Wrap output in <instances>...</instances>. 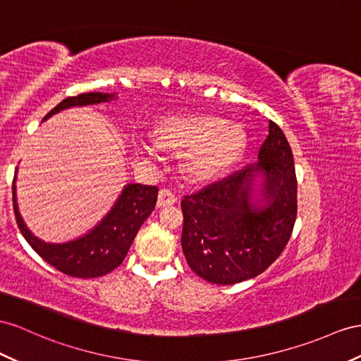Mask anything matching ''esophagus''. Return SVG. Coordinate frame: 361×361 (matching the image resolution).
Masks as SVG:
<instances>
[{
	"mask_svg": "<svg viewBox=\"0 0 361 361\" xmlns=\"http://www.w3.org/2000/svg\"><path fill=\"white\" fill-rule=\"evenodd\" d=\"M175 201H177V197H175V193L171 189L164 188V189H161L159 192V200H157V204H159L160 207H164V206L173 204Z\"/></svg>",
	"mask_w": 361,
	"mask_h": 361,
	"instance_id": "34e87169",
	"label": "esophagus"
}]
</instances>
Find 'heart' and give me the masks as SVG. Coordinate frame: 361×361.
I'll return each mask as SVG.
<instances>
[{
  "label": "heart",
  "instance_id": "heart-1",
  "mask_svg": "<svg viewBox=\"0 0 361 361\" xmlns=\"http://www.w3.org/2000/svg\"><path fill=\"white\" fill-rule=\"evenodd\" d=\"M159 147L183 154V169L193 180L215 177L232 164L241 154L245 135L236 125H227L215 116H186L166 118L154 129ZM145 151L155 155L154 146Z\"/></svg>",
  "mask_w": 361,
  "mask_h": 361
}]
</instances>
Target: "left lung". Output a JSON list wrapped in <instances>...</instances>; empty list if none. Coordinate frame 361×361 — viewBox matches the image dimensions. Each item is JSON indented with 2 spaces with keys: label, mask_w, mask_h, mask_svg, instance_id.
Returning a JSON list of instances; mask_svg holds the SVG:
<instances>
[{
  "label": "left lung",
  "mask_w": 361,
  "mask_h": 361,
  "mask_svg": "<svg viewBox=\"0 0 361 361\" xmlns=\"http://www.w3.org/2000/svg\"><path fill=\"white\" fill-rule=\"evenodd\" d=\"M259 161L181 201V247L202 279L233 285L265 271L290 241L298 216L294 159L282 129L270 120ZM264 178L257 200L254 180Z\"/></svg>",
  "instance_id": "obj_1"
}]
</instances>
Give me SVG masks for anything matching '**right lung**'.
I'll list each match as a JSON object with an SVG mask.
<instances>
[{
	"instance_id": "obj_1",
	"label": "right lung",
	"mask_w": 361,
	"mask_h": 361,
	"mask_svg": "<svg viewBox=\"0 0 361 361\" xmlns=\"http://www.w3.org/2000/svg\"><path fill=\"white\" fill-rule=\"evenodd\" d=\"M114 97L116 94H108V92H84L75 97H67L42 120H47L62 109L102 104ZM12 193L16 224L33 250L61 273L71 277L91 279V277L111 273L123 262L137 232L145 219L152 214L159 188L135 183L126 184L113 209L94 228L84 236L62 244L44 243L32 235L18 212L15 180Z\"/></svg>"
}]
</instances>
